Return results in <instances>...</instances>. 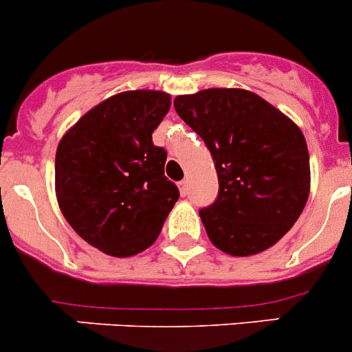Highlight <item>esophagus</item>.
<instances>
[{
  "label": "esophagus",
  "instance_id": "esophagus-1",
  "mask_svg": "<svg viewBox=\"0 0 352 352\" xmlns=\"http://www.w3.org/2000/svg\"><path fill=\"white\" fill-rule=\"evenodd\" d=\"M177 186H179L180 196H186L187 190H189V186H187V180H180V182L177 184Z\"/></svg>",
  "mask_w": 352,
  "mask_h": 352
}]
</instances>
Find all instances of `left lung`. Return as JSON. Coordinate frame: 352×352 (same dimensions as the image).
I'll return each instance as SVG.
<instances>
[{
	"mask_svg": "<svg viewBox=\"0 0 352 352\" xmlns=\"http://www.w3.org/2000/svg\"><path fill=\"white\" fill-rule=\"evenodd\" d=\"M173 107L213 156L220 189L199 211L213 245L230 256H252L277 244L309 196L301 129L245 89H203L177 96Z\"/></svg>",
	"mask_w": 352,
	"mask_h": 352,
	"instance_id": "1",
	"label": "left lung"
}]
</instances>
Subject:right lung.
Here are the masks:
<instances>
[{
	"label": "right lung",
	"mask_w": 352,
	"mask_h": 352,
	"mask_svg": "<svg viewBox=\"0 0 352 352\" xmlns=\"http://www.w3.org/2000/svg\"><path fill=\"white\" fill-rule=\"evenodd\" d=\"M163 91L118 93L61 138L54 160L58 206L70 227L104 254L129 258L158 239L179 189L153 132L170 110Z\"/></svg>",
	"instance_id": "1"
}]
</instances>
